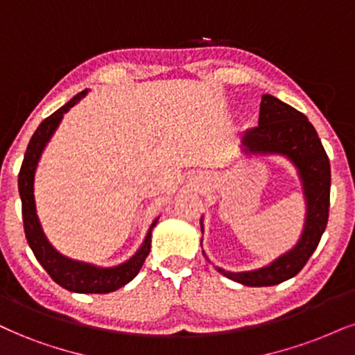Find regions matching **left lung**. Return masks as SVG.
Segmentation results:
<instances>
[{
  "label": "left lung",
  "mask_w": 355,
  "mask_h": 355,
  "mask_svg": "<svg viewBox=\"0 0 355 355\" xmlns=\"http://www.w3.org/2000/svg\"><path fill=\"white\" fill-rule=\"evenodd\" d=\"M242 144L245 153H277L290 157L300 171L308 202L303 235L291 252L255 271L232 273L217 268L227 278L247 286H273L300 273L324 234L329 218V157L308 118L268 94L261 97L258 126L245 133Z\"/></svg>",
  "instance_id": "1"
}]
</instances>
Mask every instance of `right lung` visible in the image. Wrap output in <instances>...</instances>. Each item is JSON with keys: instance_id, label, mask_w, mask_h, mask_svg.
Wrapping results in <instances>:
<instances>
[{"instance_id": "right-lung-1", "label": "right lung", "mask_w": 355, "mask_h": 355, "mask_svg": "<svg viewBox=\"0 0 355 355\" xmlns=\"http://www.w3.org/2000/svg\"><path fill=\"white\" fill-rule=\"evenodd\" d=\"M87 95V89L77 94L71 102H67L64 107L47 116L46 120L41 121L37 130L34 131L33 138L28 144L26 150L23 164H21L19 179H17V186H19L21 202H23V222H24V234L28 239V243L33 250L34 257L37 258L42 268L49 273V277L54 279L57 284L65 288V290L73 293H110L118 288L125 286L131 279L138 275L141 266L150 255L151 248V230L156 225L157 218L153 222L148 232L146 239L139 250L130 258L126 263H121L113 268H97L89 263H80V261L69 260L60 255L52 248V245L47 242L46 235L41 229V224L37 220L36 214V202H34V173H36V166L41 153L49 141L52 133H54L60 120H62L64 113L72 108L78 100Z\"/></svg>"}]
</instances>
